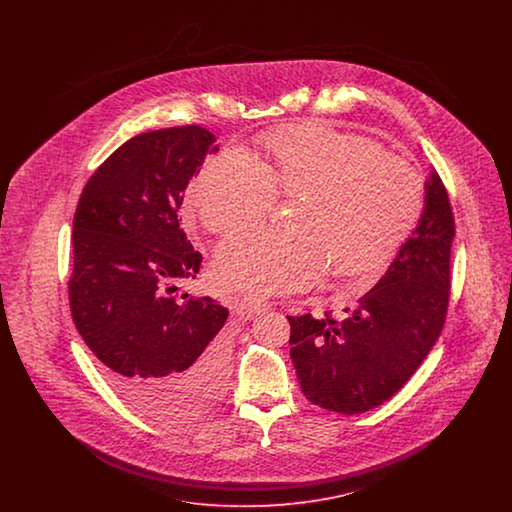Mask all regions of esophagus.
<instances>
[{
	"mask_svg": "<svg viewBox=\"0 0 512 512\" xmlns=\"http://www.w3.org/2000/svg\"><path fill=\"white\" fill-rule=\"evenodd\" d=\"M244 307L249 311V313L259 315V313H265V311L270 309V303L263 301V299H251V297H245Z\"/></svg>",
	"mask_w": 512,
	"mask_h": 512,
	"instance_id": "34e87169",
	"label": "esophagus"
}]
</instances>
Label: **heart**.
I'll return each instance as SVG.
<instances>
[{
	"label": "heart",
	"mask_w": 512,
	"mask_h": 512,
	"mask_svg": "<svg viewBox=\"0 0 512 512\" xmlns=\"http://www.w3.org/2000/svg\"><path fill=\"white\" fill-rule=\"evenodd\" d=\"M261 163L240 147L207 157L188 205L211 232L265 219L276 195L295 197L292 228L257 226L220 245L215 276L257 295L309 288L330 268L361 278L386 267L426 211V182L380 142L326 122L270 134Z\"/></svg>",
	"instance_id": "obj_1"
}]
</instances>
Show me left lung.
Returning a JSON list of instances; mask_svg holds the SVG:
<instances>
[{
    "instance_id": "1",
    "label": "left lung",
    "mask_w": 512,
    "mask_h": 512,
    "mask_svg": "<svg viewBox=\"0 0 512 512\" xmlns=\"http://www.w3.org/2000/svg\"><path fill=\"white\" fill-rule=\"evenodd\" d=\"M455 217L438 172L426 211L380 282L338 320L288 317L290 357L305 397L322 409L361 414L382 405L422 365L439 338L451 297Z\"/></svg>"
}]
</instances>
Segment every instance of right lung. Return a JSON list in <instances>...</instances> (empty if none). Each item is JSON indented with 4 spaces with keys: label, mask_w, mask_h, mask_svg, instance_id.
Segmentation results:
<instances>
[{
    "label": "right lung",
    "mask_w": 512,
    "mask_h": 512,
    "mask_svg": "<svg viewBox=\"0 0 512 512\" xmlns=\"http://www.w3.org/2000/svg\"><path fill=\"white\" fill-rule=\"evenodd\" d=\"M215 142L197 124L130 138L90 176L74 213V326L109 386L163 422L207 413L226 382L228 309L172 293L203 261L178 211Z\"/></svg>",
    "instance_id": "add662e5"
}]
</instances>
